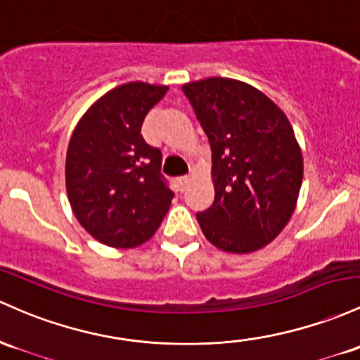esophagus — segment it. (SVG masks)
<instances>
[{
    "mask_svg": "<svg viewBox=\"0 0 360 360\" xmlns=\"http://www.w3.org/2000/svg\"><path fill=\"white\" fill-rule=\"evenodd\" d=\"M189 181H191V176L189 174H184V176H179L177 177V184H179L181 189H184L189 184Z\"/></svg>",
    "mask_w": 360,
    "mask_h": 360,
    "instance_id": "34e87169",
    "label": "esophagus"
}]
</instances>
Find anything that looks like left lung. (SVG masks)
<instances>
[{"instance_id": "left-lung-1", "label": "left lung", "mask_w": 360, "mask_h": 360, "mask_svg": "<svg viewBox=\"0 0 360 360\" xmlns=\"http://www.w3.org/2000/svg\"><path fill=\"white\" fill-rule=\"evenodd\" d=\"M212 147L215 201L196 219L213 246L251 252L294 213L302 153L282 109L244 82L212 77L183 85Z\"/></svg>"}]
</instances>
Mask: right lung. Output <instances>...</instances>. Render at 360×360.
<instances>
[{
  "label": "right lung",
  "mask_w": 360,
  "mask_h": 360,
  "mask_svg": "<svg viewBox=\"0 0 360 360\" xmlns=\"http://www.w3.org/2000/svg\"><path fill=\"white\" fill-rule=\"evenodd\" d=\"M167 86L131 82L84 114L66 153V191L82 227L112 248H135L155 234L174 193L162 152L141 136L148 110Z\"/></svg>",
  "instance_id": "obj_1"
}]
</instances>
